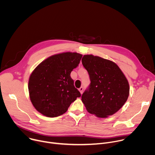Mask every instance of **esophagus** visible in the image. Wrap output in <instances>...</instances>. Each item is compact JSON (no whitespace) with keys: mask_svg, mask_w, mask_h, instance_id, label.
Here are the masks:
<instances>
[{"mask_svg":"<svg viewBox=\"0 0 155 155\" xmlns=\"http://www.w3.org/2000/svg\"><path fill=\"white\" fill-rule=\"evenodd\" d=\"M79 91L80 92V93L81 94H82L83 93V87H80V88H79Z\"/></svg>","mask_w":155,"mask_h":155,"instance_id":"esophagus-1","label":"esophagus"}]
</instances>
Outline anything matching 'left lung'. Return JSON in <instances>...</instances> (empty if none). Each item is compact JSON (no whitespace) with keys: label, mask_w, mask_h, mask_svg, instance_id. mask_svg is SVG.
<instances>
[{"label":"left lung","mask_w":155,"mask_h":155,"mask_svg":"<svg viewBox=\"0 0 155 155\" xmlns=\"http://www.w3.org/2000/svg\"><path fill=\"white\" fill-rule=\"evenodd\" d=\"M81 62L91 81L81 96L87 111L99 118L114 115L129 96V86L126 77L110 60L90 54L84 55Z\"/></svg>","instance_id":"8db88e82"}]
</instances>
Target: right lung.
I'll return each mask as SVG.
<instances>
[{
	"label": "right lung",
	"instance_id": "1",
	"mask_svg": "<svg viewBox=\"0 0 155 155\" xmlns=\"http://www.w3.org/2000/svg\"><path fill=\"white\" fill-rule=\"evenodd\" d=\"M81 58L77 53H62L48 58L34 69L28 88L31 102L38 112L48 117L60 116L81 96L71 73Z\"/></svg>",
	"mask_w": 155,
	"mask_h": 155
}]
</instances>
